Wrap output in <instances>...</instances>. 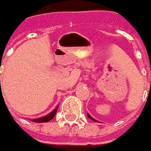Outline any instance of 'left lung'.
Masks as SVG:
<instances>
[{
	"instance_id": "1",
	"label": "left lung",
	"mask_w": 151,
	"mask_h": 151,
	"mask_svg": "<svg viewBox=\"0 0 151 151\" xmlns=\"http://www.w3.org/2000/svg\"><path fill=\"white\" fill-rule=\"evenodd\" d=\"M87 116H88V117H89V118H91V119H92V120H93V121H94V122H97V121H96V120H95V119H93V117L91 116H90V115H89V114H88V115H87Z\"/></svg>"
}]
</instances>
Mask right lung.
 <instances>
[{
  "label": "right lung",
  "mask_w": 151,
  "mask_h": 151,
  "mask_svg": "<svg viewBox=\"0 0 151 151\" xmlns=\"http://www.w3.org/2000/svg\"><path fill=\"white\" fill-rule=\"evenodd\" d=\"M1 82V81H0ZM56 112H57V108L52 112H51L49 115H47V116H46L42 117V118H39V119H35V120H33V122H49L51 121L54 116L56 115Z\"/></svg>",
  "instance_id": "right-lung-1"
}]
</instances>
